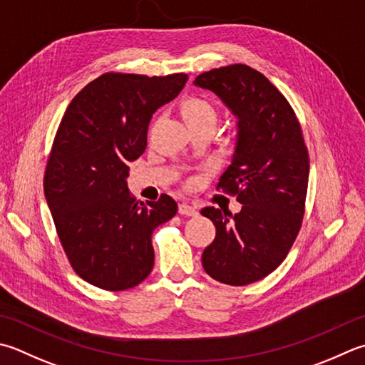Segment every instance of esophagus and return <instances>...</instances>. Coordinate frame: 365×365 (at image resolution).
Instances as JSON below:
<instances>
[{
	"instance_id": "1",
	"label": "esophagus",
	"mask_w": 365,
	"mask_h": 365,
	"mask_svg": "<svg viewBox=\"0 0 365 365\" xmlns=\"http://www.w3.org/2000/svg\"><path fill=\"white\" fill-rule=\"evenodd\" d=\"M178 213H180V215H187V217H196L197 209L187 202H182V204H178Z\"/></svg>"
}]
</instances>
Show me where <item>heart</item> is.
Wrapping results in <instances>:
<instances>
[{"instance_id":"obj_1","label":"heart","mask_w":365,"mask_h":365,"mask_svg":"<svg viewBox=\"0 0 365 365\" xmlns=\"http://www.w3.org/2000/svg\"><path fill=\"white\" fill-rule=\"evenodd\" d=\"M180 113L188 128L217 125L218 110L209 99L202 96H188L180 103Z\"/></svg>"}]
</instances>
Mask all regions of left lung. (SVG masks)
<instances>
[{
	"instance_id": "obj_1",
	"label": "left lung",
	"mask_w": 365,
	"mask_h": 365,
	"mask_svg": "<svg viewBox=\"0 0 365 365\" xmlns=\"http://www.w3.org/2000/svg\"><path fill=\"white\" fill-rule=\"evenodd\" d=\"M210 90L237 118L231 164L218 188L235 195L239 213L205 207L217 235L202 253L213 280L244 287L272 274L301 230L309 187V152L296 113L266 76L247 66L202 73L192 82Z\"/></svg>"
}]
</instances>
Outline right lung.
<instances>
[{
	"instance_id": "1",
	"label": "right lung",
	"mask_w": 365,
	"mask_h": 365,
	"mask_svg": "<svg viewBox=\"0 0 365 365\" xmlns=\"http://www.w3.org/2000/svg\"><path fill=\"white\" fill-rule=\"evenodd\" d=\"M187 81V74L107 73L78 91L64 112L44 195L71 266L93 287L123 291L152 272V232L175 215L177 202L168 195L135 201L128 163L145 152L152 115Z\"/></svg>"
}]
</instances>
